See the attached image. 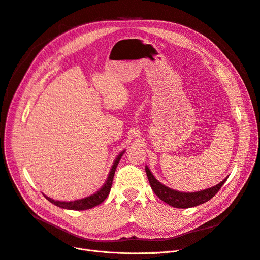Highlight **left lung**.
<instances>
[{
  "label": "left lung",
  "instance_id": "obj_1",
  "mask_svg": "<svg viewBox=\"0 0 260 260\" xmlns=\"http://www.w3.org/2000/svg\"><path fill=\"white\" fill-rule=\"evenodd\" d=\"M145 171L147 175V179L149 181V184H151V187L154 191V193L158 196L161 201H164L165 203L169 204L170 206L176 207V208L194 207L209 201L219 192V190L221 188V186L224 184V182L228 179L225 178L216 186L206 188V190H203L200 192H193V193H183V192L171 190V188L165 186L164 184L158 182V181H157L152 175V172L149 171L147 166H145Z\"/></svg>",
  "mask_w": 260,
  "mask_h": 260
}]
</instances>
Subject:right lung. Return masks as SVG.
Masks as SVG:
<instances>
[{"mask_svg":"<svg viewBox=\"0 0 260 260\" xmlns=\"http://www.w3.org/2000/svg\"><path fill=\"white\" fill-rule=\"evenodd\" d=\"M123 153H124V151H122L119 155L117 156V158L115 159L113 166H112V169H111V171H109L107 180L105 181V183L103 184V186H102L96 193H94V194L88 196V198L70 201V202L54 201V200L48 198V196H45V199L50 201L52 204H54V205H56L60 208L72 209V210H86V209H90V208H93V207L100 205L102 202L105 201V199L108 196L109 192H111L115 171H116V168L118 166V162H119Z\"/></svg>","mask_w":260,"mask_h":260,"instance_id":"right-lung-1","label":"right lung"}]
</instances>
